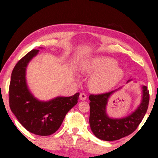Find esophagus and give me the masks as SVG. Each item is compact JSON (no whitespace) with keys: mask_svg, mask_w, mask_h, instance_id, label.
Listing matches in <instances>:
<instances>
[{"mask_svg":"<svg viewBox=\"0 0 158 158\" xmlns=\"http://www.w3.org/2000/svg\"><path fill=\"white\" fill-rule=\"evenodd\" d=\"M87 96L86 95H85V93H83V92H82V93H80V95H79V99L82 100V101H84V100L86 99Z\"/></svg>","mask_w":158,"mask_h":158,"instance_id":"1","label":"esophagus"}]
</instances>
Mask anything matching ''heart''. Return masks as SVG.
I'll return each mask as SVG.
<instances>
[{
  "instance_id": "1",
  "label": "heart",
  "mask_w": 158,
  "mask_h": 158,
  "mask_svg": "<svg viewBox=\"0 0 158 158\" xmlns=\"http://www.w3.org/2000/svg\"><path fill=\"white\" fill-rule=\"evenodd\" d=\"M84 72L92 75L89 88L95 92H107L115 86L124 77V70L117 65L114 59L109 56H95L83 63Z\"/></svg>"
}]
</instances>
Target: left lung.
I'll list each match as a JSON object with an SVG mask.
<instances>
[{
    "instance_id": "8db88e82",
    "label": "left lung",
    "mask_w": 158,
    "mask_h": 158,
    "mask_svg": "<svg viewBox=\"0 0 158 158\" xmlns=\"http://www.w3.org/2000/svg\"><path fill=\"white\" fill-rule=\"evenodd\" d=\"M131 81L132 79H128L127 84ZM140 87L141 103L132 112L122 118L110 117L107 113V106L110 98L122 89L123 86L108 93L89 96V124L92 133L96 138L106 141H117L136 130L145 115L149 103V92L147 86L142 85Z\"/></svg>"
}]
</instances>
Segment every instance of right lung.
<instances>
[{"mask_svg": "<svg viewBox=\"0 0 158 158\" xmlns=\"http://www.w3.org/2000/svg\"><path fill=\"white\" fill-rule=\"evenodd\" d=\"M43 47L30 51L16 64L11 74L9 103L14 115L28 131L40 136L55 133L68 111L76 106L79 93L73 96H57L42 101L33 95L27 82V69Z\"/></svg>", "mask_w": 158, "mask_h": 158, "instance_id": "obj_1", "label": "right lung"}]
</instances>
